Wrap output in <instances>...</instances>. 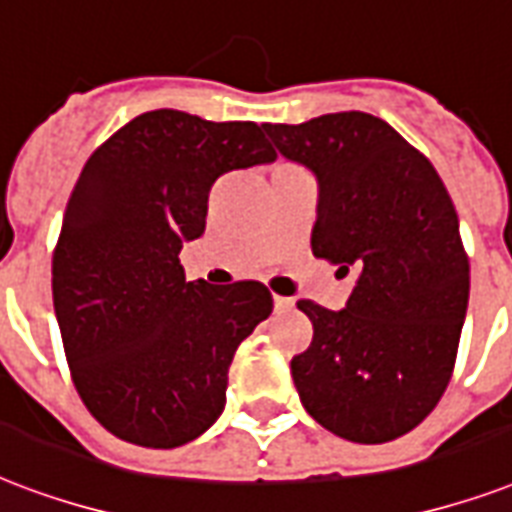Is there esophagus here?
I'll use <instances>...</instances> for the list:
<instances>
[{
    "label": "esophagus",
    "instance_id": "34e87169",
    "mask_svg": "<svg viewBox=\"0 0 512 512\" xmlns=\"http://www.w3.org/2000/svg\"><path fill=\"white\" fill-rule=\"evenodd\" d=\"M273 306H276V311H290V308H295V300L282 298V295H273Z\"/></svg>",
    "mask_w": 512,
    "mask_h": 512
}]
</instances>
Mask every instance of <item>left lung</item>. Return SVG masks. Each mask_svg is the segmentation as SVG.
<instances>
[{
	"label": "left lung",
	"mask_w": 512,
	"mask_h": 512,
	"mask_svg": "<svg viewBox=\"0 0 512 512\" xmlns=\"http://www.w3.org/2000/svg\"><path fill=\"white\" fill-rule=\"evenodd\" d=\"M319 179L311 249L360 273L343 311L298 300L314 338L292 357L300 403L351 443H389L435 411L454 373L470 260L427 155L368 112L265 123Z\"/></svg>",
	"instance_id": "obj_1"
}]
</instances>
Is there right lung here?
<instances>
[{"instance_id":"obj_1","label":"right lung","mask_w":512,"mask_h":512,"mask_svg":"<svg viewBox=\"0 0 512 512\" xmlns=\"http://www.w3.org/2000/svg\"><path fill=\"white\" fill-rule=\"evenodd\" d=\"M273 158L252 120L152 109L80 171L53 249V306L74 389L115 438L185 446L225 408L233 354L273 298L260 282H185L179 249L206 230L222 174Z\"/></svg>"}]
</instances>
